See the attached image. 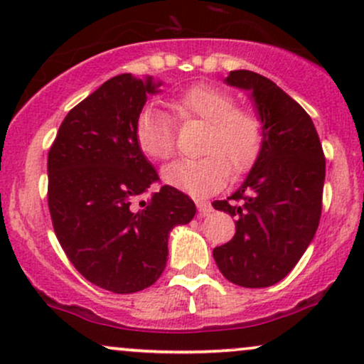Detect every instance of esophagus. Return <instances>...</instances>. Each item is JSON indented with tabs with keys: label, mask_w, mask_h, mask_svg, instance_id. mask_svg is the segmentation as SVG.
<instances>
[{
	"label": "esophagus",
	"mask_w": 364,
	"mask_h": 364,
	"mask_svg": "<svg viewBox=\"0 0 364 364\" xmlns=\"http://www.w3.org/2000/svg\"><path fill=\"white\" fill-rule=\"evenodd\" d=\"M196 208H198V214L202 217L208 215L212 210H214L210 205V202H205V200H196Z\"/></svg>",
	"instance_id": "1"
}]
</instances>
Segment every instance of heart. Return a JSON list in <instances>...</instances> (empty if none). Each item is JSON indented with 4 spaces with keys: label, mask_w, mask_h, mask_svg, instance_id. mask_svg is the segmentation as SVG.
I'll list each match as a JSON object with an SVG mask.
<instances>
[{
    "label": "heart",
    "mask_w": 364,
    "mask_h": 364,
    "mask_svg": "<svg viewBox=\"0 0 364 364\" xmlns=\"http://www.w3.org/2000/svg\"><path fill=\"white\" fill-rule=\"evenodd\" d=\"M171 107L183 123L191 119L207 123L202 145L207 156L178 161L162 171V179L169 186L193 196H207L225 185L231 168L241 174L257 162L265 141V123L253 107L236 106L231 92L196 83L174 97ZM133 135L145 157L164 162L174 156L176 124L168 112L145 107L135 121Z\"/></svg>",
    "instance_id": "obj_1"
}]
</instances>
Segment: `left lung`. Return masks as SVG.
<instances>
[{
    "mask_svg": "<svg viewBox=\"0 0 364 364\" xmlns=\"http://www.w3.org/2000/svg\"><path fill=\"white\" fill-rule=\"evenodd\" d=\"M229 85L252 90L265 141L246 181L212 207L236 219L231 241L214 248L229 282L269 287L294 269L321 215L325 156L308 112L263 75L236 70Z\"/></svg>",
    "mask_w": 364,
    "mask_h": 364,
    "instance_id": "obj_1",
    "label": "left lung"
}]
</instances>
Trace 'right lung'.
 Segmentation results:
<instances>
[{"mask_svg": "<svg viewBox=\"0 0 364 364\" xmlns=\"http://www.w3.org/2000/svg\"><path fill=\"white\" fill-rule=\"evenodd\" d=\"M159 85L129 73L104 82L66 114L48 154L58 241L87 281L118 294L161 277L169 231L196 212L193 200L169 185L141 200L159 176L133 128Z\"/></svg>", "mask_w": 364, "mask_h": 364, "instance_id": "add662e5", "label": "right lung"}]
</instances>
